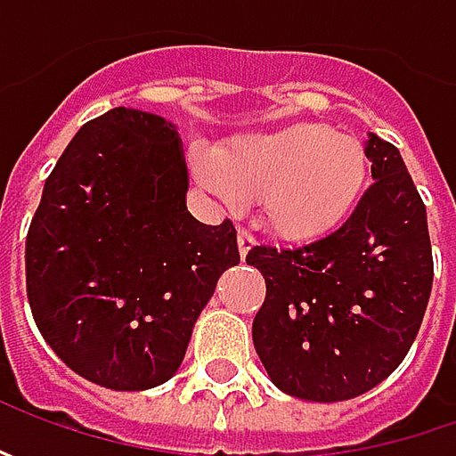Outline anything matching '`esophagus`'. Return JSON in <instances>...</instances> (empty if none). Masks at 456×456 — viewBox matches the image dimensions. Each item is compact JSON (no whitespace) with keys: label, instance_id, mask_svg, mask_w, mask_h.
Wrapping results in <instances>:
<instances>
[{"label":"esophagus","instance_id":"esophagus-1","mask_svg":"<svg viewBox=\"0 0 456 456\" xmlns=\"http://www.w3.org/2000/svg\"><path fill=\"white\" fill-rule=\"evenodd\" d=\"M256 238L248 233V231H243V228H238V254H240V258H246L248 256V251L254 248Z\"/></svg>","mask_w":456,"mask_h":456}]
</instances>
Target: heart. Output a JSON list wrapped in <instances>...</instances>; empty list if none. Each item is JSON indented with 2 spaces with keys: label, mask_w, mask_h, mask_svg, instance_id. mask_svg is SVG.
Listing matches in <instances>:
<instances>
[{
  "label": "heart",
  "mask_w": 456,
  "mask_h": 456,
  "mask_svg": "<svg viewBox=\"0 0 456 456\" xmlns=\"http://www.w3.org/2000/svg\"><path fill=\"white\" fill-rule=\"evenodd\" d=\"M190 167L225 208L261 200L264 225L291 243L317 240L342 225L368 180L362 144L324 124L243 134L218 154L195 147Z\"/></svg>",
  "instance_id": "1"
}]
</instances>
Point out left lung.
<instances>
[{
  "mask_svg": "<svg viewBox=\"0 0 456 456\" xmlns=\"http://www.w3.org/2000/svg\"><path fill=\"white\" fill-rule=\"evenodd\" d=\"M365 154L376 183L335 233L246 256L266 279L256 353L273 386L302 401L376 388L406 358L429 305L427 208L394 144L368 134Z\"/></svg>",
  "mask_w": 456,
  "mask_h": 456,
  "instance_id": "left-lung-1",
  "label": "left lung"
}]
</instances>
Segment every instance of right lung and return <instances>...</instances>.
Wrapping results in <instances>:
<instances>
[{"label":"right lung","instance_id":"right-lung-1","mask_svg":"<svg viewBox=\"0 0 456 456\" xmlns=\"http://www.w3.org/2000/svg\"><path fill=\"white\" fill-rule=\"evenodd\" d=\"M187 184L177 126L124 106L88 121L50 172L27 233V299L80 378L162 386L220 273L240 261L233 223L192 218Z\"/></svg>","mask_w":456,"mask_h":456}]
</instances>
